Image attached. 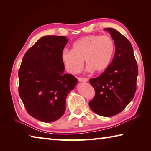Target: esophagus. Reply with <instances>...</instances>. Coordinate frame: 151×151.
Returning <instances> with one entry per match:
<instances>
[{
	"mask_svg": "<svg viewBox=\"0 0 151 151\" xmlns=\"http://www.w3.org/2000/svg\"><path fill=\"white\" fill-rule=\"evenodd\" d=\"M78 81L79 82H85V83H86V82L88 81L87 78H82V77H78Z\"/></svg>",
	"mask_w": 151,
	"mask_h": 151,
	"instance_id": "34e87169",
	"label": "esophagus"
}]
</instances>
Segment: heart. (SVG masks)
<instances>
[{
	"mask_svg": "<svg viewBox=\"0 0 151 151\" xmlns=\"http://www.w3.org/2000/svg\"><path fill=\"white\" fill-rule=\"evenodd\" d=\"M115 45L109 36L88 35L76 40L70 50H64L61 59L66 70L70 74L80 73L83 61L88 70L104 72L113 57Z\"/></svg>",
	"mask_w": 151,
	"mask_h": 151,
	"instance_id": "b5f03b06",
	"label": "heart"
}]
</instances>
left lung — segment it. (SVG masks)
Wrapping results in <instances>:
<instances>
[{
    "label": "left lung",
    "instance_id": "1",
    "mask_svg": "<svg viewBox=\"0 0 151 151\" xmlns=\"http://www.w3.org/2000/svg\"><path fill=\"white\" fill-rule=\"evenodd\" d=\"M104 30L109 31L114 40L115 53L104 73L89 80L95 90V96L88 104L96 114L110 117L122 112L133 99L138 66L129 40L115 29Z\"/></svg>",
    "mask_w": 151,
    "mask_h": 151
}]
</instances>
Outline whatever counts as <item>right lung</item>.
I'll use <instances>...</instances> for the list:
<instances>
[{"label":"right lung","mask_w":151,"mask_h":151,"mask_svg":"<svg viewBox=\"0 0 151 151\" xmlns=\"http://www.w3.org/2000/svg\"><path fill=\"white\" fill-rule=\"evenodd\" d=\"M68 40L63 36H45L25 53L19 70V93L30 116L54 122L65 113L66 99L77 79L65 74L61 59Z\"/></svg>","instance_id":"obj_1"}]
</instances>
